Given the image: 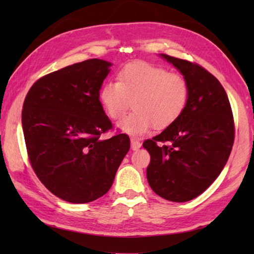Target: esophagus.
Here are the masks:
<instances>
[{
    "label": "esophagus",
    "mask_w": 254,
    "mask_h": 254,
    "mask_svg": "<svg viewBox=\"0 0 254 254\" xmlns=\"http://www.w3.org/2000/svg\"><path fill=\"white\" fill-rule=\"evenodd\" d=\"M142 144L139 143V141H137L136 138H131V148L132 150H137L138 148H141Z\"/></svg>",
    "instance_id": "obj_1"
}]
</instances>
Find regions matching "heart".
<instances>
[{"mask_svg": "<svg viewBox=\"0 0 254 254\" xmlns=\"http://www.w3.org/2000/svg\"><path fill=\"white\" fill-rule=\"evenodd\" d=\"M99 99L111 119H121L133 100L134 111L117 124L119 130L142 135L154 126L164 128L181 117L188 105L189 85L179 74L145 62L131 63L106 82Z\"/></svg>", "mask_w": 254, "mask_h": 254, "instance_id": "obj_1", "label": "heart"}]
</instances>
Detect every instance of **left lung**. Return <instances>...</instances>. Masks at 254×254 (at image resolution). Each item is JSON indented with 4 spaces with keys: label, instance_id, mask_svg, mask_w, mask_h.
Here are the masks:
<instances>
[{
    "label": "left lung",
    "instance_id": "8db88e82",
    "mask_svg": "<svg viewBox=\"0 0 254 254\" xmlns=\"http://www.w3.org/2000/svg\"><path fill=\"white\" fill-rule=\"evenodd\" d=\"M189 85V100L181 117L143 147L150 155L146 176L152 190L171 202H188L217 179L234 145V118L218 79L202 66L159 55ZM157 141H168L160 148Z\"/></svg>",
    "mask_w": 254,
    "mask_h": 254
}]
</instances>
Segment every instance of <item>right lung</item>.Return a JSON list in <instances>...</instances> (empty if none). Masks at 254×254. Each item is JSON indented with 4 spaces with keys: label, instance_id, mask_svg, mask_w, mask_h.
<instances>
[{
    "label": "right lung",
    "instance_id": "1",
    "mask_svg": "<svg viewBox=\"0 0 254 254\" xmlns=\"http://www.w3.org/2000/svg\"><path fill=\"white\" fill-rule=\"evenodd\" d=\"M112 63L90 59L38 79L27 94L21 126L30 164L56 196L88 203L109 191L130 138L100 135L112 127L99 90Z\"/></svg>",
    "mask_w": 254,
    "mask_h": 254
}]
</instances>
